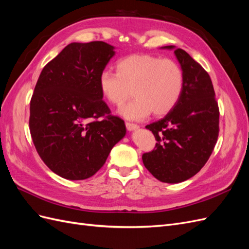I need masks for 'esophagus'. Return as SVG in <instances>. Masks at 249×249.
<instances>
[{"label":"esophagus","mask_w":249,"mask_h":249,"mask_svg":"<svg viewBox=\"0 0 249 249\" xmlns=\"http://www.w3.org/2000/svg\"><path fill=\"white\" fill-rule=\"evenodd\" d=\"M125 126H126L127 131H135V130H137L138 127H139L138 124H132V123H125Z\"/></svg>","instance_id":"1"}]
</instances>
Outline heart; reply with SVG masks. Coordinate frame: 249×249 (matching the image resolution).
<instances>
[{"mask_svg": "<svg viewBox=\"0 0 249 249\" xmlns=\"http://www.w3.org/2000/svg\"><path fill=\"white\" fill-rule=\"evenodd\" d=\"M116 71H102L99 85L105 99L114 106H122L134 90L136 99L119 110L124 118L142 120L152 112L155 116L166 115L183 94L184 72L171 59L131 55L117 62Z\"/></svg>", "mask_w": 249, "mask_h": 249, "instance_id": "obj_1", "label": "heart"}]
</instances>
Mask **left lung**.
I'll list each match as a JSON object with an SVG mask.
<instances>
[{"label":"left lung","instance_id":"obj_1","mask_svg":"<svg viewBox=\"0 0 249 249\" xmlns=\"http://www.w3.org/2000/svg\"><path fill=\"white\" fill-rule=\"evenodd\" d=\"M175 55L185 77L183 94L166 116L145 126L157 143L153 152L142 155L146 169L169 184L184 182L205 166L219 133V108L209 73L184 50L175 49Z\"/></svg>","mask_w":249,"mask_h":249}]
</instances>
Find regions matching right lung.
Segmentation results:
<instances>
[{"label": "right lung", "instance_id": "obj_1", "mask_svg": "<svg viewBox=\"0 0 249 249\" xmlns=\"http://www.w3.org/2000/svg\"><path fill=\"white\" fill-rule=\"evenodd\" d=\"M114 47L72 42L50 61L36 83L29 126L37 153L56 175L92 177L125 135L124 122L103 101L99 78Z\"/></svg>", "mask_w": 249, "mask_h": 249}]
</instances>
